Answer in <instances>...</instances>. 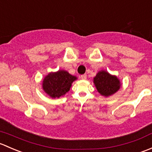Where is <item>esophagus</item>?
<instances>
[{
    "instance_id": "1",
    "label": "esophagus",
    "mask_w": 152,
    "mask_h": 152,
    "mask_svg": "<svg viewBox=\"0 0 152 152\" xmlns=\"http://www.w3.org/2000/svg\"><path fill=\"white\" fill-rule=\"evenodd\" d=\"M80 77H81V79H83V80H86L87 75H82L80 76Z\"/></svg>"
}]
</instances>
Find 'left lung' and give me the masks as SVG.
<instances>
[{
    "label": "left lung",
    "mask_w": 152,
    "mask_h": 152,
    "mask_svg": "<svg viewBox=\"0 0 152 152\" xmlns=\"http://www.w3.org/2000/svg\"><path fill=\"white\" fill-rule=\"evenodd\" d=\"M94 83L99 94L109 96L120 88V82L115 76L110 75L107 72L101 71L94 78Z\"/></svg>",
    "instance_id": "left-lung-1"
}]
</instances>
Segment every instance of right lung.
<instances>
[{"label":"right lung","instance_id":"add662e5","mask_svg":"<svg viewBox=\"0 0 152 152\" xmlns=\"http://www.w3.org/2000/svg\"><path fill=\"white\" fill-rule=\"evenodd\" d=\"M77 79L64 70L51 72L43 80V89L52 98H58L69 91L72 83Z\"/></svg>","mask_w":152,"mask_h":152}]
</instances>
